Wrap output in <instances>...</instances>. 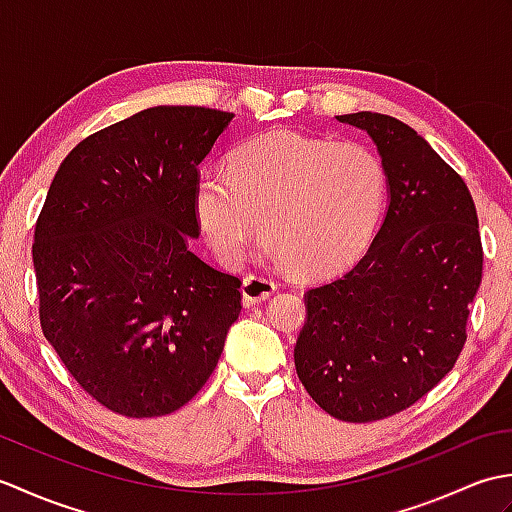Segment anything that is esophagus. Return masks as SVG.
<instances>
[{
    "label": "esophagus",
    "mask_w": 512,
    "mask_h": 512,
    "mask_svg": "<svg viewBox=\"0 0 512 512\" xmlns=\"http://www.w3.org/2000/svg\"><path fill=\"white\" fill-rule=\"evenodd\" d=\"M275 281L266 275H248L242 284V295L246 306H253V303H262L268 297L275 295Z\"/></svg>",
    "instance_id": "esophagus-1"
}]
</instances>
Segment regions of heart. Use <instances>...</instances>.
Segmentation results:
<instances>
[{
    "instance_id": "heart-1",
    "label": "heart",
    "mask_w": 512,
    "mask_h": 512,
    "mask_svg": "<svg viewBox=\"0 0 512 512\" xmlns=\"http://www.w3.org/2000/svg\"><path fill=\"white\" fill-rule=\"evenodd\" d=\"M385 189V167L369 147L273 129L235 149L228 169L200 171L195 215L228 266L264 228L268 257L321 275L374 231Z\"/></svg>"
}]
</instances>
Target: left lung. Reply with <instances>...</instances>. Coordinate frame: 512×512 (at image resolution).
I'll list each match as a JSON object with an SVG mask.
<instances>
[{
  "mask_svg": "<svg viewBox=\"0 0 512 512\" xmlns=\"http://www.w3.org/2000/svg\"><path fill=\"white\" fill-rule=\"evenodd\" d=\"M336 118L376 143L389 206L361 262L306 292L295 367L330 416L374 422L411 407L453 369L484 253L469 189L427 140L394 116Z\"/></svg>",
  "mask_w": 512,
  "mask_h": 512,
  "instance_id": "obj_1",
  "label": "left lung"
}]
</instances>
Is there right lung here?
Here are the masks:
<instances>
[{"label":"right lung","mask_w":512,"mask_h":512,"mask_svg":"<svg viewBox=\"0 0 512 512\" xmlns=\"http://www.w3.org/2000/svg\"><path fill=\"white\" fill-rule=\"evenodd\" d=\"M231 112L158 105L76 145L35 226L43 336L83 391L127 418L198 394L242 310V281L191 250L200 162Z\"/></svg>","instance_id":"obj_1"}]
</instances>
